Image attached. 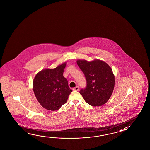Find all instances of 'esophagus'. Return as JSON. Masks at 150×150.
Here are the masks:
<instances>
[{
  "label": "esophagus",
  "mask_w": 150,
  "mask_h": 150,
  "mask_svg": "<svg viewBox=\"0 0 150 150\" xmlns=\"http://www.w3.org/2000/svg\"><path fill=\"white\" fill-rule=\"evenodd\" d=\"M79 86H76V87H74V88H73V90L74 91H78V90H79Z\"/></svg>",
  "instance_id": "34e87169"
}]
</instances>
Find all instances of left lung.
<instances>
[{
	"label": "left lung",
	"mask_w": 150,
	"mask_h": 150,
	"mask_svg": "<svg viewBox=\"0 0 150 150\" xmlns=\"http://www.w3.org/2000/svg\"><path fill=\"white\" fill-rule=\"evenodd\" d=\"M76 63L86 79V86L80 94L89 105L101 106L108 101L115 86V76L111 67L105 62L78 60Z\"/></svg>",
	"instance_id": "obj_1"
}]
</instances>
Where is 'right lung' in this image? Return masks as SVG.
Segmentation results:
<instances>
[{
    "mask_svg": "<svg viewBox=\"0 0 150 150\" xmlns=\"http://www.w3.org/2000/svg\"><path fill=\"white\" fill-rule=\"evenodd\" d=\"M66 63L53 69H45L36 75L33 83L35 96L45 109L58 110L72 92L63 76Z\"/></svg>",
    "mask_w": 150,
    "mask_h": 150,
    "instance_id": "add662e5",
    "label": "right lung"
}]
</instances>
